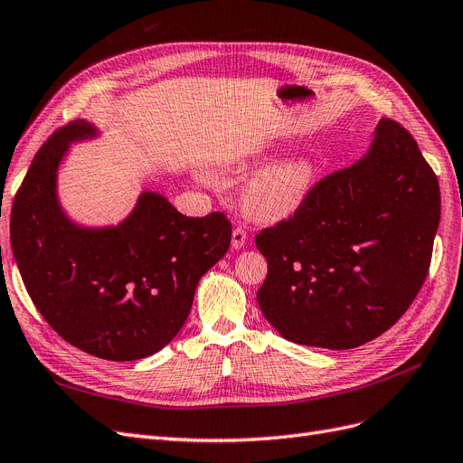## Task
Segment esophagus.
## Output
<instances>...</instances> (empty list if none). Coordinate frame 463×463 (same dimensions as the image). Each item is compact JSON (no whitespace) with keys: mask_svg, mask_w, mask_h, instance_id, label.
Returning a JSON list of instances; mask_svg holds the SVG:
<instances>
[{"mask_svg":"<svg viewBox=\"0 0 463 463\" xmlns=\"http://www.w3.org/2000/svg\"><path fill=\"white\" fill-rule=\"evenodd\" d=\"M246 241H248V234H246V231L242 229V227H236L234 231H232V248L234 250H241L244 244H246Z\"/></svg>","mask_w":463,"mask_h":463,"instance_id":"34e87169","label":"esophagus"}]
</instances>
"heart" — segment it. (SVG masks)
<instances>
[{
  "instance_id": "heart-1",
  "label": "heart",
  "mask_w": 463,
  "mask_h": 463,
  "mask_svg": "<svg viewBox=\"0 0 463 463\" xmlns=\"http://www.w3.org/2000/svg\"><path fill=\"white\" fill-rule=\"evenodd\" d=\"M313 183V165L307 157L279 159L253 171L241 186L246 213L260 221H277L296 213Z\"/></svg>"
}]
</instances>
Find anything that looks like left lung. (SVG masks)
Masks as SVG:
<instances>
[{
	"instance_id": "left-lung-1",
	"label": "left lung",
	"mask_w": 463,
	"mask_h": 463,
	"mask_svg": "<svg viewBox=\"0 0 463 463\" xmlns=\"http://www.w3.org/2000/svg\"><path fill=\"white\" fill-rule=\"evenodd\" d=\"M439 222L437 175L411 134L381 118L362 159L256 236L265 319L304 346L348 350L377 338L423 287Z\"/></svg>"
}]
</instances>
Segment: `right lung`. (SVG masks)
Wrapping results in <instances>:
<instances>
[{"instance_id": "1", "label": "right lung", "mask_w": 463, "mask_h": 463, "mask_svg": "<svg viewBox=\"0 0 463 463\" xmlns=\"http://www.w3.org/2000/svg\"><path fill=\"white\" fill-rule=\"evenodd\" d=\"M98 137L79 118L40 147L13 202L11 248L28 296L59 336L101 360L134 362L183 329L232 231L222 213L186 217L152 190L118 225L74 222L57 196L59 165L71 144Z\"/></svg>"}]
</instances>
